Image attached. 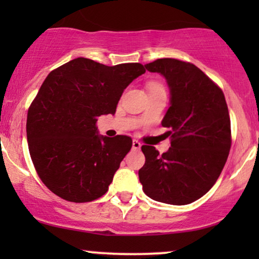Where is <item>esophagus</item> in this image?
Listing matches in <instances>:
<instances>
[{"instance_id": "1", "label": "esophagus", "mask_w": 259, "mask_h": 259, "mask_svg": "<svg viewBox=\"0 0 259 259\" xmlns=\"http://www.w3.org/2000/svg\"><path fill=\"white\" fill-rule=\"evenodd\" d=\"M132 147H133V150H139V148L141 147V144L138 140L134 139L132 141Z\"/></svg>"}]
</instances>
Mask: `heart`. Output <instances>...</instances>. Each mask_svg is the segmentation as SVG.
I'll list each match as a JSON object with an SVG mask.
<instances>
[{"mask_svg":"<svg viewBox=\"0 0 259 259\" xmlns=\"http://www.w3.org/2000/svg\"><path fill=\"white\" fill-rule=\"evenodd\" d=\"M148 91H150V92H152V91H164V88H162L159 83L151 82V83H148Z\"/></svg>","mask_w":259,"mask_h":259,"instance_id":"obj_1","label":"heart"}]
</instances>
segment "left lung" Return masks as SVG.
<instances>
[{"label":"left lung","instance_id":"8db88e82","mask_svg":"<svg viewBox=\"0 0 259 259\" xmlns=\"http://www.w3.org/2000/svg\"><path fill=\"white\" fill-rule=\"evenodd\" d=\"M165 77L169 107L161 125L171 147L159 154L144 145L139 169L144 192L153 200L186 205L203 197L221 176L231 147V123L221 88L192 63L158 59L145 65Z\"/></svg>","mask_w":259,"mask_h":259}]
</instances>
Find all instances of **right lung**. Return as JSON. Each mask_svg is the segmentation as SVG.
Instances as JSON below:
<instances>
[{"instance_id":"1","label":"right lung","mask_w":259,"mask_h":259,"mask_svg":"<svg viewBox=\"0 0 259 259\" xmlns=\"http://www.w3.org/2000/svg\"><path fill=\"white\" fill-rule=\"evenodd\" d=\"M145 72L140 63L105 66L76 58L48 74L28 111L27 140L53 193L86 203L107 192L132 139L100 136L95 123L114 114L123 90Z\"/></svg>"}]
</instances>
